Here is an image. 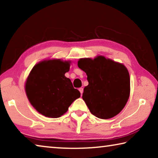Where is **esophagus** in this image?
<instances>
[{
    "label": "esophagus",
    "instance_id": "obj_1",
    "mask_svg": "<svg viewBox=\"0 0 158 158\" xmlns=\"http://www.w3.org/2000/svg\"><path fill=\"white\" fill-rule=\"evenodd\" d=\"M79 92L81 93V95H82V94H83V92H84V89H83V88H79Z\"/></svg>",
    "mask_w": 158,
    "mask_h": 158
}]
</instances>
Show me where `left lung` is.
I'll return each mask as SVG.
<instances>
[{"label":"left lung","instance_id":"8db88e82","mask_svg":"<svg viewBox=\"0 0 158 158\" xmlns=\"http://www.w3.org/2000/svg\"><path fill=\"white\" fill-rule=\"evenodd\" d=\"M78 67L87 74L89 85L82 98L93 115L102 119L116 116L130 96V79L127 69L102 56L94 59L81 58Z\"/></svg>","mask_w":158,"mask_h":158}]
</instances>
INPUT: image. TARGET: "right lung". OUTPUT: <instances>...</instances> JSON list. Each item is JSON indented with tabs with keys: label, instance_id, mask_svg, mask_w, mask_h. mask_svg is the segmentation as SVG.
I'll return each mask as SVG.
<instances>
[{
	"label": "right lung",
	"instance_id": "obj_1",
	"mask_svg": "<svg viewBox=\"0 0 158 158\" xmlns=\"http://www.w3.org/2000/svg\"><path fill=\"white\" fill-rule=\"evenodd\" d=\"M69 61L44 60L33 67L26 80V95L33 107L43 116L58 118L68 110L81 93L67 78Z\"/></svg>",
	"mask_w": 158,
	"mask_h": 158
}]
</instances>
